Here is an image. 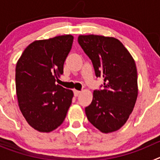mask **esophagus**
Wrapping results in <instances>:
<instances>
[{
	"label": "esophagus",
	"instance_id": "1",
	"mask_svg": "<svg viewBox=\"0 0 160 160\" xmlns=\"http://www.w3.org/2000/svg\"><path fill=\"white\" fill-rule=\"evenodd\" d=\"M73 94H74L75 97H77V96H78L79 94H81V91L80 90H73Z\"/></svg>",
	"mask_w": 160,
	"mask_h": 160
}]
</instances>
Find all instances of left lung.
Here are the masks:
<instances>
[{
	"label": "left lung",
	"instance_id": "1",
	"mask_svg": "<svg viewBox=\"0 0 160 160\" xmlns=\"http://www.w3.org/2000/svg\"><path fill=\"white\" fill-rule=\"evenodd\" d=\"M78 42L92 62L95 75L103 78L102 89L85 108L89 122L103 133L121 128L135 107L138 95L137 69L131 53L118 39L80 35Z\"/></svg>",
	"mask_w": 160,
	"mask_h": 160
}]
</instances>
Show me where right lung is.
Masks as SVG:
<instances>
[{"label":"right lung","instance_id":"obj_1","mask_svg":"<svg viewBox=\"0 0 160 160\" xmlns=\"http://www.w3.org/2000/svg\"><path fill=\"white\" fill-rule=\"evenodd\" d=\"M72 35L35 41L24 50L16 66L18 105L28 123L50 132L62 123L73 91L56 85L73 44Z\"/></svg>","mask_w":160,"mask_h":160}]
</instances>
